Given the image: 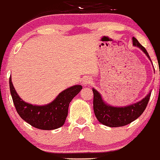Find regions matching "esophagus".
Instances as JSON below:
<instances>
[{"mask_svg": "<svg viewBox=\"0 0 160 160\" xmlns=\"http://www.w3.org/2000/svg\"><path fill=\"white\" fill-rule=\"evenodd\" d=\"M92 82L91 79H90V78H85L83 79V82H82V83H83L84 85H88V84H90V83Z\"/></svg>", "mask_w": 160, "mask_h": 160, "instance_id": "34e87169", "label": "esophagus"}]
</instances>
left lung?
Wrapping results in <instances>:
<instances>
[{
	"instance_id": "obj_1",
	"label": "left lung",
	"mask_w": 160,
	"mask_h": 160,
	"mask_svg": "<svg viewBox=\"0 0 160 160\" xmlns=\"http://www.w3.org/2000/svg\"><path fill=\"white\" fill-rule=\"evenodd\" d=\"M133 45L139 47L143 51L151 62L148 53L143 46L139 44L134 37L132 38ZM93 92V110L98 121L108 127H122L131 123L139 118L146 108L151 97L150 92L141 101L137 103L126 106V107H113L106 104L102 99L101 94L97 90L92 88Z\"/></svg>"
}]
</instances>
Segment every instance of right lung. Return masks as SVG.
Returning <instances> with one entry per match:
<instances>
[{
    "label": "right lung",
    "mask_w": 160,
    "mask_h": 160,
    "mask_svg": "<svg viewBox=\"0 0 160 160\" xmlns=\"http://www.w3.org/2000/svg\"><path fill=\"white\" fill-rule=\"evenodd\" d=\"M9 89L14 105L21 119L34 128L41 130H54L64 125L70 102L82 89V85H74L58 94L51 103L38 106L27 103L18 95L9 77Z\"/></svg>",
    "instance_id": "obj_1"
}]
</instances>
